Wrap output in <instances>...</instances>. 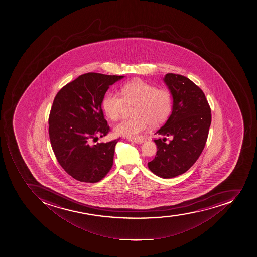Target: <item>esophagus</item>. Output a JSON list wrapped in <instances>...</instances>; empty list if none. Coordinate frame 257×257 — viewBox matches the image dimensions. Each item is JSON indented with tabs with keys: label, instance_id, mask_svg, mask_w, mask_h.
Listing matches in <instances>:
<instances>
[{
	"label": "esophagus",
	"instance_id": "esophagus-1",
	"mask_svg": "<svg viewBox=\"0 0 257 257\" xmlns=\"http://www.w3.org/2000/svg\"><path fill=\"white\" fill-rule=\"evenodd\" d=\"M129 140L131 142L136 143V144H141L144 142V140L141 138L129 139Z\"/></svg>",
	"mask_w": 257,
	"mask_h": 257
}]
</instances>
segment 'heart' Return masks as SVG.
Masks as SVG:
<instances>
[{"label": "heart", "mask_w": 257, "mask_h": 257, "mask_svg": "<svg viewBox=\"0 0 257 257\" xmlns=\"http://www.w3.org/2000/svg\"><path fill=\"white\" fill-rule=\"evenodd\" d=\"M125 104H135L132 118H125L115 125L117 136L136 138L151 125H158L167 120L172 110V95L166 88H157L143 80L125 83L121 88V96L107 94L102 108L108 118L116 121Z\"/></svg>", "instance_id": "heart-1"}]
</instances>
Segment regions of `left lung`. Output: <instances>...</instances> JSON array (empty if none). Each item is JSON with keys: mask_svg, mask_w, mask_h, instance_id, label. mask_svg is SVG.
I'll return each mask as SVG.
<instances>
[{"mask_svg": "<svg viewBox=\"0 0 257 257\" xmlns=\"http://www.w3.org/2000/svg\"><path fill=\"white\" fill-rule=\"evenodd\" d=\"M164 82L173 96L172 113L157 132L164 138L154 140L157 154L148 165L157 176L171 178L187 171L197 161L208 139L212 115L205 95L191 79L169 73ZM166 136L173 140L168 143Z\"/></svg>", "mask_w": 257, "mask_h": 257, "instance_id": "obj_1", "label": "left lung"}]
</instances>
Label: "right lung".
<instances>
[{
  "instance_id": "add662e5",
  "label": "right lung",
  "mask_w": 257,
  "mask_h": 257,
  "mask_svg": "<svg viewBox=\"0 0 257 257\" xmlns=\"http://www.w3.org/2000/svg\"><path fill=\"white\" fill-rule=\"evenodd\" d=\"M123 77L82 74L64 86L54 98L49 117L52 149L60 166L76 180L97 183L112 168L118 139L94 145L91 142L110 131L102 101L109 86Z\"/></svg>"
}]
</instances>
